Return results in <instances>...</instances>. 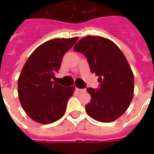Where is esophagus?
Segmentation results:
<instances>
[{"mask_svg":"<svg viewBox=\"0 0 154 154\" xmlns=\"http://www.w3.org/2000/svg\"><path fill=\"white\" fill-rule=\"evenodd\" d=\"M76 90L78 92H85L86 91V89H78V88H76Z\"/></svg>","mask_w":154,"mask_h":154,"instance_id":"34e87169","label":"esophagus"}]
</instances>
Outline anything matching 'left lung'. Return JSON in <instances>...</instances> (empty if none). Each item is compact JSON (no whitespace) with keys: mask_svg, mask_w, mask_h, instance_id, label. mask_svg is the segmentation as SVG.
Here are the masks:
<instances>
[{"mask_svg":"<svg viewBox=\"0 0 154 154\" xmlns=\"http://www.w3.org/2000/svg\"><path fill=\"white\" fill-rule=\"evenodd\" d=\"M87 57L90 71L98 76L100 87L88 88L91 100L85 105L89 117L100 122H111L124 114L134 97V77L126 58L112 41L86 36L73 47Z\"/></svg>","mask_w":154,"mask_h":154,"instance_id":"left-lung-1","label":"left lung"}]
</instances>
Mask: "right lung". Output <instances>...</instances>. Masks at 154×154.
I'll list each match as a JSON object with an SVG mask.
<instances>
[{
  "mask_svg": "<svg viewBox=\"0 0 154 154\" xmlns=\"http://www.w3.org/2000/svg\"><path fill=\"white\" fill-rule=\"evenodd\" d=\"M78 37L56 38L37 47L29 57L18 78V97L25 113L34 122L50 124L63 117L74 86L53 82L66 52Z\"/></svg>",
  "mask_w": 154,
  "mask_h": 154,
  "instance_id": "add662e5",
  "label": "right lung"
}]
</instances>
